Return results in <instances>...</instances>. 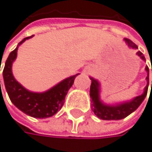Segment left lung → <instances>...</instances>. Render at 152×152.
Masks as SVG:
<instances>
[{
    "mask_svg": "<svg viewBox=\"0 0 152 152\" xmlns=\"http://www.w3.org/2000/svg\"><path fill=\"white\" fill-rule=\"evenodd\" d=\"M124 41L127 42L129 47L133 48V49H138L137 45L132 42L131 40L129 39H124ZM137 55L145 61V57L142 54V52L138 51ZM146 72H148V76L146 77V80L148 81V84L145 87L144 92L134 98L133 100L130 102H126L122 103H119L116 105H108L103 103L100 100V83L99 81L93 78H91V89H90V96H91V110L94 112V114L102 120L105 121H111V120H121L126 118L132 113L134 110L138 109V107L141 104L143 100L145 99L147 92H148V86H149V68L148 66L145 68ZM152 72V66H151ZM151 89H152V80H151Z\"/></svg>",
    "mask_w": 152,
    "mask_h": 152,
    "instance_id": "8db88e82",
    "label": "left lung"
}]
</instances>
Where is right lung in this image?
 Instances as JSON below:
<instances>
[{"label":"right lung","instance_id":"right-lung-1","mask_svg":"<svg viewBox=\"0 0 152 152\" xmlns=\"http://www.w3.org/2000/svg\"><path fill=\"white\" fill-rule=\"evenodd\" d=\"M31 37L24 38L18 44L16 49L11 52L5 62L2 75L4 85L11 102L25 114L33 118L44 119L53 116L61 109L65 96L72 86L74 79L78 74L61 80L57 85L44 92H32L21 86L12 75V66L17 57L18 47Z\"/></svg>","mask_w":152,"mask_h":152}]
</instances>
